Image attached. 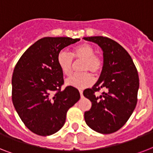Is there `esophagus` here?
Returning <instances> with one entry per match:
<instances>
[{"mask_svg": "<svg viewBox=\"0 0 153 153\" xmlns=\"http://www.w3.org/2000/svg\"><path fill=\"white\" fill-rule=\"evenodd\" d=\"M79 93H80V95H81V97H82H82H83V94H82V91H81V90H80V91H79Z\"/></svg>", "mask_w": 153, "mask_h": 153, "instance_id": "34e87169", "label": "esophagus"}]
</instances>
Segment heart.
Segmentation results:
<instances>
[{
	"mask_svg": "<svg viewBox=\"0 0 153 153\" xmlns=\"http://www.w3.org/2000/svg\"><path fill=\"white\" fill-rule=\"evenodd\" d=\"M82 59L80 69L84 71L75 73L66 79L67 86L75 88L82 89L91 86L94 82L93 75L87 71L95 74H99L102 69V60L98 55H94V50L88 44L76 45L71 49V53L61 51L57 55V63L59 67L65 75H70L73 67V59Z\"/></svg>",
	"mask_w": 153,
	"mask_h": 153,
	"instance_id": "1",
	"label": "heart"
}]
</instances>
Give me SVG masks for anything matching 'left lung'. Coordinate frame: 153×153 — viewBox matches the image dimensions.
I'll return each instance as SVG.
<instances>
[{
  "label": "left lung",
  "mask_w": 153,
  "mask_h": 153,
  "mask_svg": "<svg viewBox=\"0 0 153 153\" xmlns=\"http://www.w3.org/2000/svg\"><path fill=\"white\" fill-rule=\"evenodd\" d=\"M94 42L103 51V67L101 75L91 89L83 95L92 102L84 114L86 125L103 134L116 132L127 122L137 102L139 77L132 58L118 43L103 36L84 37ZM106 88L99 97L95 92Z\"/></svg>",
  "instance_id": "1"
}]
</instances>
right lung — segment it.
Wrapping results in <instances>:
<instances>
[{
	"mask_svg": "<svg viewBox=\"0 0 153 153\" xmlns=\"http://www.w3.org/2000/svg\"><path fill=\"white\" fill-rule=\"evenodd\" d=\"M70 37H44L25 51L12 79V99L26 127L39 136H50L62 128L67 110L80 98L78 89L67 86L58 66L57 55L79 41Z\"/></svg>",
	"mask_w": 153,
	"mask_h": 153,
	"instance_id": "obj_1",
	"label": "right lung"
}]
</instances>
